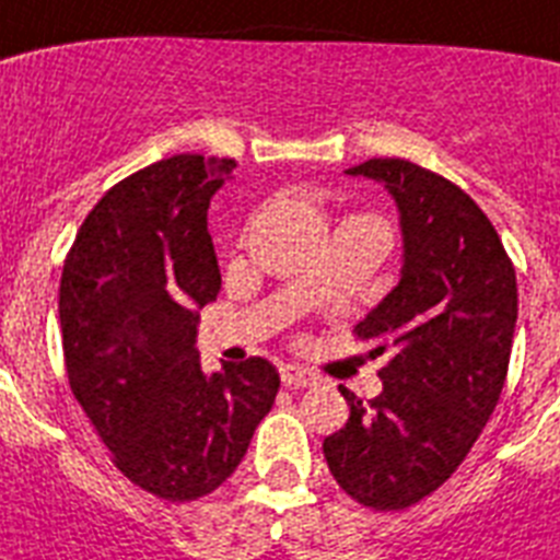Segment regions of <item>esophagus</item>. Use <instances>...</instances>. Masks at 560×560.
<instances>
[{
    "instance_id": "obj_1",
    "label": "esophagus",
    "mask_w": 560,
    "mask_h": 560,
    "mask_svg": "<svg viewBox=\"0 0 560 560\" xmlns=\"http://www.w3.org/2000/svg\"><path fill=\"white\" fill-rule=\"evenodd\" d=\"M281 382L288 384V387H313L318 378L310 373V370L295 368V364H284V368H281Z\"/></svg>"
}]
</instances>
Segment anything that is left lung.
I'll list each match as a JSON object with an SVG mask.
<instances>
[{"mask_svg":"<svg viewBox=\"0 0 560 560\" xmlns=\"http://www.w3.org/2000/svg\"><path fill=\"white\" fill-rule=\"evenodd\" d=\"M350 176L382 182L401 213L398 288L364 322L384 389L324 439L338 487L370 510L418 504L462 467L495 410L518 318L515 267L495 228L450 178L407 159H370Z\"/></svg>","mask_w":560,"mask_h":560,"instance_id":"1","label":"left lung"}]
</instances>
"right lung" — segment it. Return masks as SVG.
<instances>
[{
	"instance_id": "1",
	"label": "right lung",
	"mask_w": 560,
	"mask_h": 560,
	"mask_svg": "<svg viewBox=\"0 0 560 560\" xmlns=\"http://www.w3.org/2000/svg\"><path fill=\"white\" fill-rule=\"evenodd\" d=\"M233 159L178 153L98 199L62 267L68 382L113 464L150 495L185 504L222 487L279 393L267 359L201 370L196 307L222 272L208 233Z\"/></svg>"
}]
</instances>
